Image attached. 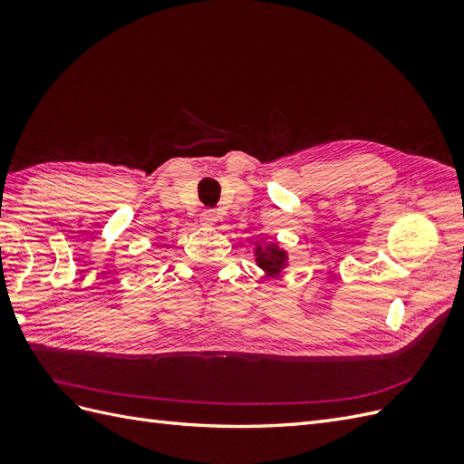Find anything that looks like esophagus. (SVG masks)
Returning a JSON list of instances; mask_svg holds the SVG:
<instances>
[{"mask_svg": "<svg viewBox=\"0 0 464 464\" xmlns=\"http://www.w3.org/2000/svg\"><path fill=\"white\" fill-rule=\"evenodd\" d=\"M217 220H218L217 210H213V208H207V210H203V215H201V224H203V227H207V228H213L215 224H217Z\"/></svg>", "mask_w": 464, "mask_h": 464, "instance_id": "obj_1", "label": "esophagus"}]
</instances>
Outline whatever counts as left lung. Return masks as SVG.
Instances as JSON below:
<instances>
[{
	"mask_svg": "<svg viewBox=\"0 0 464 464\" xmlns=\"http://www.w3.org/2000/svg\"><path fill=\"white\" fill-rule=\"evenodd\" d=\"M254 256L257 266L266 276H278L288 266V251L280 247L276 240L266 244L256 242Z\"/></svg>",
	"mask_w": 464,
	"mask_h": 464,
	"instance_id": "1",
	"label": "left lung"
}]
</instances>
